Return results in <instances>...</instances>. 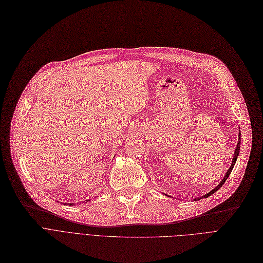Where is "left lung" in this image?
<instances>
[{
    "instance_id": "obj_1",
    "label": "left lung",
    "mask_w": 263,
    "mask_h": 263,
    "mask_svg": "<svg viewBox=\"0 0 263 263\" xmlns=\"http://www.w3.org/2000/svg\"><path fill=\"white\" fill-rule=\"evenodd\" d=\"M239 135H241V134H239ZM238 135V140H237V145H236V148H235V152H234V157H233V160H232V164H231V166H230V168L229 170H228V172L226 173V175H224V177H223V179L221 180V182H220V184L218 185V186H217L216 188H214L212 191H210V192H208L206 193V195H204L203 197H201L200 199H203V198H209L210 196H212L213 195V193L214 192H216L217 190H218L223 184H224V182H226V180H227V178L228 177H229V175H230V173L232 172V168H233V166H234V164H235V161H236V158H237V156H238V153H239V144H241V136H239ZM200 199H197V200H200Z\"/></svg>"
}]
</instances>
